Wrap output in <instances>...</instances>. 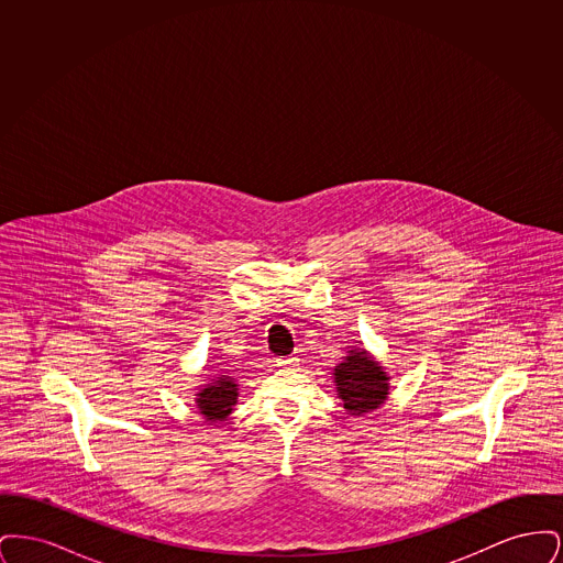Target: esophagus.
Listing matches in <instances>:
<instances>
[{"label":"esophagus","instance_id":"34e87169","mask_svg":"<svg viewBox=\"0 0 563 563\" xmlns=\"http://www.w3.org/2000/svg\"><path fill=\"white\" fill-rule=\"evenodd\" d=\"M276 365H278V367H295V365H297V358H295V356H285V358H276Z\"/></svg>","mask_w":563,"mask_h":563}]
</instances>
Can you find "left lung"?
Masks as SVG:
<instances>
[{
	"mask_svg": "<svg viewBox=\"0 0 563 563\" xmlns=\"http://www.w3.org/2000/svg\"><path fill=\"white\" fill-rule=\"evenodd\" d=\"M331 377L340 405L350 416H365L388 401L390 375L369 350L349 349Z\"/></svg>",
	"mask_w": 563,
	"mask_h": 563,
	"instance_id": "obj_1",
	"label": "left lung"
}]
</instances>
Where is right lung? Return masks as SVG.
<instances>
[{
    "instance_id": "1",
    "label": "right lung",
    "mask_w": 563,
    "mask_h": 563,
    "mask_svg": "<svg viewBox=\"0 0 563 563\" xmlns=\"http://www.w3.org/2000/svg\"><path fill=\"white\" fill-rule=\"evenodd\" d=\"M194 397H196L194 401L198 407V413L207 422L211 424L225 422L239 401V379L223 372H217L209 377V384L198 386Z\"/></svg>"
}]
</instances>
